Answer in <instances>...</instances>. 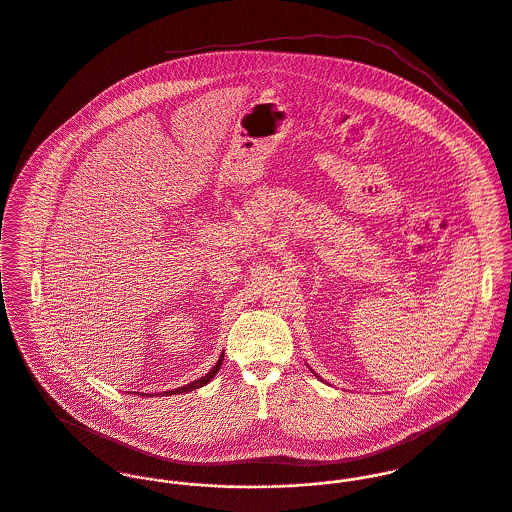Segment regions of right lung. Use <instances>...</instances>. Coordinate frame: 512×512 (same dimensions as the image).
I'll use <instances>...</instances> for the list:
<instances>
[{
	"instance_id": "right-lung-1",
	"label": "right lung",
	"mask_w": 512,
	"mask_h": 512,
	"mask_svg": "<svg viewBox=\"0 0 512 512\" xmlns=\"http://www.w3.org/2000/svg\"><path fill=\"white\" fill-rule=\"evenodd\" d=\"M222 361H224V353H222V357L218 359V363L210 369V373H206L202 379H198V381H192L190 385H184V387H180V389H174V391H167L165 395H178V393H188V391H194V389H200V387H204L206 383H210L212 379H214V375L220 371V367H222ZM153 397V395H151Z\"/></svg>"
}]
</instances>
